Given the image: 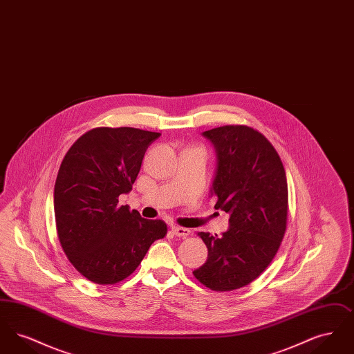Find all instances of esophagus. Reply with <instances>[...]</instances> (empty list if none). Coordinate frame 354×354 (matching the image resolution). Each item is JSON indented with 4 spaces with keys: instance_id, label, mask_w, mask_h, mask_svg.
Wrapping results in <instances>:
<instances>
[{
    "instance_id": "esophagus-1",
    "label": "esophagus",
    "mask_w": 354,
    "mask_h": 354,
    "mask_svg": "<svg viewBox=\"0 0 354 354\" xmlns=\"http://www.w3.org/2000/svg\"><path fill=\"white\" fill-rule=\"evenodd\" d=\"M171 231L172 234L178 237H187V236L191 234V231L188 228H183V227H178V225H174L171 227Z\"/></svg>"
}]
</instances>
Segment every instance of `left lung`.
Segmentation results:
<instances>
[{"mask_svg": "<svg viewBox=\"0 0 354 354\" xmlns=\"http://www.w3.org/2000/svg\"><path fill=\"white\" fill-rule=\"evenodd\" d=\"M203 135L216 150L211 192L215 208L230 214V230L220 237L198 232L208 257L192 273L203 286L230 292L251 284L280 248L288 215L286 169L270 140L252 127L227 124Z\"/></svg>", "mask_w": 354, "mask_h": 354, "instance_id": "left-lung-1", "label": "left lung"}]
</instances>
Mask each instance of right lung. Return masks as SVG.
Wrapping results in <instances>:
<instances>
[{
  "instance_id": "obj_1",
  "label": "right lung",
  "mask_w": 354,
  "mask_h": 354,
  "mask_svg": "<svg viewBox=\"0 0 354 354\" xmlns=\"http://www.w3.org/2000/svg\"><path fill=\"white\" fill-rule=\"evenodd\" d=\"M159 133L97 127L66 152L54 185L57 235L68 261L87 280L113 286L134 272L155 240L167 235L163 220L143 219L119 205L133 189L145 152Z\"/></svg>"
}]
</instances>
